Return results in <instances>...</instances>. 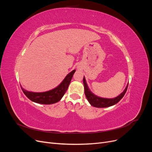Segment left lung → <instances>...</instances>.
Returning a JSON list of instances; mask_svg holds the SVG:
<instances>
[{
	"instance_id": "left-lung-1",
	"label": "left lung",
	"mask_w": 152,
	"mask_h": 152,
	"mask_svg": "<svg viewBox=\"0 0 152 152\" xmlns=\"http://www.w3.org/2000/svg\"><path fill=\"white\" fill-rule=\"evenodd\" d=\"M83 83L84 86L85 95L86 96V98L87 99L88 102L92 106H93V107L96 108L109 107H111L112 105L117 104L119 101L124 97V94H125L126 93L127 87H128V85H127L126 89H124V91L122 92V93L120 95L118 96L117 97L112 98V99H108V98H103L99 97V96H96L95 94H94L93 93H92V92L90 91V89H89L88 86H87L84 77L83 79Z\"/></svg>"
}]
</instances>
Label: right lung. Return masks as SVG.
I'll use <instances>...</instances> for the list:
<instances>
[{"label":"right lung","mask_w":152,"mask_h":152,"mask_svg":"<svg viewBox=\"0 0 152 152\" xmlns=\"http://www.w3.org/2000/svg\"><path fill=\"white\" fill-rule=\"evenodd\" d=\"M75 72V70H73L69 73L61 83L52 90L43 93H34L24 89L21 86V88L26 97L35 103L44 104L56 103L62 98L66 93Z\"/></svg>","instance_id":"right-lung-1"}]
</instances>
